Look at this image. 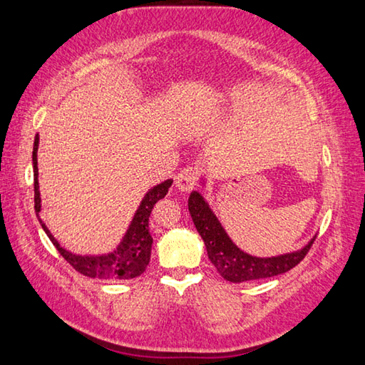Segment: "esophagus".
<instances>
[{"mask_svg": "<svg viewBox=\"0 0 365 365\" xmlns=\"http://www.w3.org/2000/svg\"><path fill=\"white\" fill-rule=\"evenodd\" d=\"M199 170L194 166H186L176 175V187L181 190H190L199 182Z\"/></svg>", "mask_w": 365, "mask_h": 365, "instance_id": "1", "label": "esophagus"}]
</instances>
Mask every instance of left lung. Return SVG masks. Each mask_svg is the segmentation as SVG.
<instances>
[{
    "label": "left lung",
    "instance_id": "1",
    "mask_svg": "<svg viewBox=\"0 0 365 365\" xmlns=\"http://www.w3.org/2000/svg\"><path fill=\"white\" fill-rule=\"evenodd\" d=\"M189 213L192 222L204 239L208 259L226 282L242 283L250 279L270 278L289 272L307 255L315 237L310 239L307 246L296 252L277 257H254L242 252L230 236L226 235L222 223L215 217L207 202L197 190L189 197Z\"/></svg>",
    "mask_w": 365,
    "mask_h": 365
}]
</instances>
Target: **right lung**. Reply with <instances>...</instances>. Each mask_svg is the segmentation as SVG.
<instances>
[{
    "mask_svg": "<svg viewBox=\"0 0 365 365\" xmlns=\"http://www.w3.org/2000/svg\"><path fill=\"white\" fill-rule=\"evenodd\" d=\"M37 150H38V135H35L34 142V152H32V161H34V200H35V213H40V190H38V166H37ZM173 181L166 179L165 182L158 184L153 189L148 190L143 197L139 208L134 215L133 222L126 235H124L123 241L116 250L106 255H76L71 254L68 250L59 246L50 230L46 228L45 223L40 220V225L46 236L50 237L53 246L58 249V252L64 257V260L79 272L83 277L88 278H100V279H130L145 272V268L150 262L152 254V242L153 239L148 231V218H150L152 208L158 200L168 194V189L171 187Z\"/></svg>",
    "mask_w": 365,
    "mask_h": 365,
    "instance_id": "right-lung-1",
    "label": "right lung"
}]
</instances>
